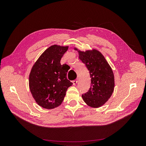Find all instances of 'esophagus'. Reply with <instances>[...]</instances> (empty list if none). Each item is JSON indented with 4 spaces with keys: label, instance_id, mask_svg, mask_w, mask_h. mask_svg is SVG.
<instances>
[{
    "label": "esophagus",
    "instance_id": "esophagus-1",
    "mask_svg": "<svg viewBox=\"0 0 146 146\" xmlns=\"http://www.w3.org/2000/svg\"><path fill=\"white\" fill-rule=\"evenodd\" d=\"M72 83H73V85H76V84L78 83V78L76 79V80H74L72 81Z\"/></svg>",
    "mask_w": 146,
    "mask_h": 146
}]
</instances>
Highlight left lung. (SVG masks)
<instances>
[{
	"mask_svg": "<svg viewBox=\"0 0 146 146\" xmlns=\"http://www.w3.org/2000/svg\"><path fill=\"white\" fill-rule=\"evenodd\" d=\"M78 50L79 58L89 70L91 87L82 97L90 107L98 108L104 105L111 96L114 87L113 70L104 55L96 49Z\"/></svg>",
	"mask_w": 146,
	"mask_h": 146,
	"instance_id": "8db88e82",
	"label": "left lung"
}]
</instances>
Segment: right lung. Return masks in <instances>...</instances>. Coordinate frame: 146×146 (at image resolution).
<instances>
[{
	"instance_id": "right-lung-1",
	"label": "right lung",
	"mask_w": 146,
	"mask_h": 146,
	"mask_svg": "<svg viewBox=\"0 0 146 146\" xmlns=\"http://www.w3.org/2000/svg\"><path fill=\"white\" fill-rule=\"evenodd\" d=\"M68 46L53 45L44 52L35 62L29 76V87L36 102L44 108L53 109L61 105L68 88L72 83L68 80L66 64L60 60Z\"/></svg>"
}]
</instances>
